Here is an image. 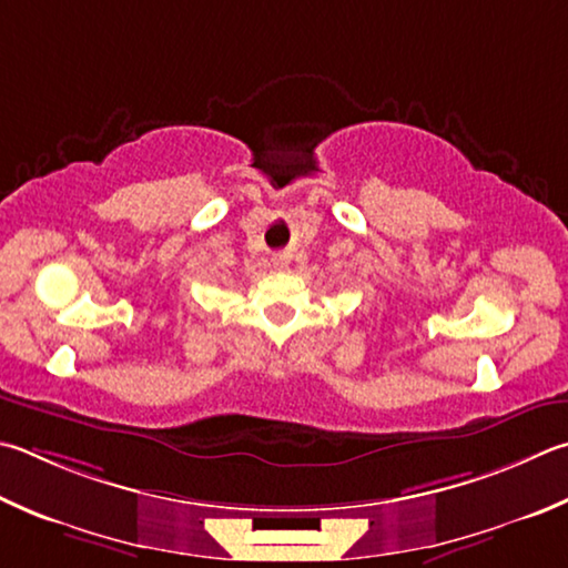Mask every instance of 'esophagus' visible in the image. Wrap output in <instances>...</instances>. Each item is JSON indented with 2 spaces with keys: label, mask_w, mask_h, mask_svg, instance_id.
Wrapping results in <instances>:
<instances>
[{
  "label": "esophagus",
  "mask_w": 568,
  "mask_h": 568,
  "mask_svg": "<svg viewBox=\"0 0 568 568\" xmlns=\"http://www.w3.org/2000/svg\"><path fill=\"white\" fill-rule=\"evenodd\" d=\"M287 263H291V255H287V253H275L273 255V267H275V271H285Z\"/></svg>",
  "instance_id": "esophagus-1"
}]
</instances>
